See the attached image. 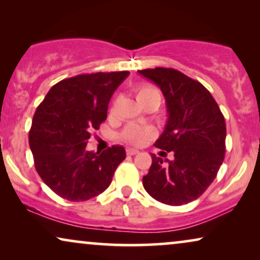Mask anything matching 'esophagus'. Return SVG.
I'll list each match as a JSON object with an SVG mask.
<instances>
[{"label": "esophagus", "instance_id": "obj_1", "mask_svg": "<svg viewBox=\"0 0 260 260\" xmlns=\"http://www.w3.org/2000/svg\"><path fill=\"white\" fill-rule=\"evenodd\" d=\"M138 152H140V150H137V149H135V148H127L126 149V154L127 155H137Z\"/></svg>", "mask_w": 260, "mask_h": 260}]
</instances>
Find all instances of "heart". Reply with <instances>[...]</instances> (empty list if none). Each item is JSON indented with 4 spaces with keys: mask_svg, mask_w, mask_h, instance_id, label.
<instances>
[{
    "mask_svg": "<svg viewBox=\"0 0 260 260\" xmlns=\"http://www.w3.org/2000/svg\"><path fill=\"white\" fill-rule=\"evenodd\" d=\"M155 92H158L156 88L148 86V85H144V86H140L136 90V97L140 99L144 95L155 93ZM155 130L150 126H141L136 125V124H131V125H127L123 131V138L125 141L129 142V143L141 145L143 144L145 141L149 140V138L155 136Z\"/></svg>",
    "mask_w": 260,
    "mask_h": 260,
    "instance_id": "obj_1",
    "label": "heart"
}]
</instances>
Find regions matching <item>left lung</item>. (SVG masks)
Wrapping results in <instances>:
<instances>
[{
	"mask_svg": "<svg viewBox=\"0 0 260 260\" xmlns=\"http://www.w3.org/2000/svg\"><path fill=\"white\" fill-rule=\"evenodd\" d=\"M138 73L165 95L168 120L155 147L174 152V159L167 163L151 154L143 187L162 204L186 205L205 193L222 165L225 118L207 88L180 71L156 67Z\"/></svg>",
	"mask_w": 260,
	"mask_h": 260,
	"instance_id": "8db88e82",
	"label": "left lung"
}]
</instances>
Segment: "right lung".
Here are the masks:
<instances>
[{
    "instance_id": "right-lung-1",
    "label": "right lung",
    "mask_w": 260,
    "mask_h": 260,
    "mask_svg": "<svg viewBox=\"0 0 260 260\" xmlns=\"http://www.w3.org/2000/svg\"><path fill=\"white\" fill-rule=\"evenodd\" d=\"M130 72L79 74L55 84L34 113L29 147L35 169L59 197L86 201L111 183L125 149L112 145L103 152L87 151L92 130L108 117L113 92Z\"/></svg>"
}]
</instances>
